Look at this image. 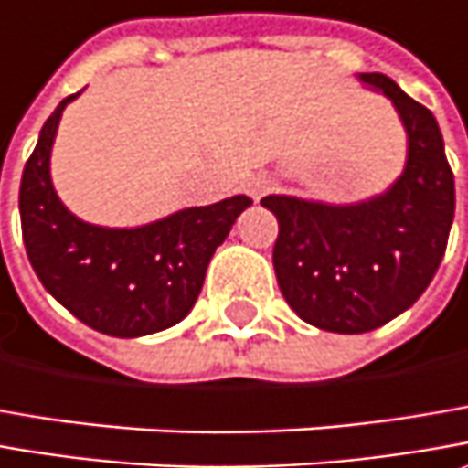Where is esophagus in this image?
I'll list each match as a JSON object with an SVG mask.
<instances>
[{
    "instance_id": "1",
    "label": "esophagus",
    "mask_w": 468,
    "mask_h": 468,
    "mask_svg": "<svg viewBox=\"0 0 468 468\" xmlns=\"http://www.w3.org/2000/svg\"><path fill=\"white\" fill-rule=\"evenodd\" d=\"M246 188H249V194L253 197V199H259V197L264 194L266 188H269V181H266L264 176H253Z\"/></svg>"
}]
</instances>
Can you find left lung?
Wrapping results in <instances>:
<instances>
[{"mask_svg": "<svg viewBox=\"0 0 468 468\" xmlns=\"http://www.w3.org/2000/svg\"><path fill=\"white\" fill-rule=\"evenodd\" d=\"M360 80L391 98L404 122L410 154L401 178L352 207L261 199L280 222L271 259L287 305L336 334L378 329L417 303L441 266L456 209L453 170L430 108L386 74Z\"/></svg>", "mask_w": 468, "mask_h": 468, "instance_id": "1", "label": "left lung"}]
</instances>
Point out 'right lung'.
<instances>
[{
    "mask_svg": "<svg viewBox=\"0 0 468 468\" xmlns=\"http://www.w3.org/2000/svg\"><path fill=\"white\" fill-rule=\"evenodd\" d=\"M77 95L48 116L25 163L20 222L27 259L43 287L90 329L122 339L168 329L194 308L212 253L253 202L240 194L132 230L77 219L48 176L61 111Z\"/></svg>",
    "mask_w": 468,
    "mask_h": 468,
    "instance_id": "obj_1",
    "label": "right lung"
}]
</instances>
